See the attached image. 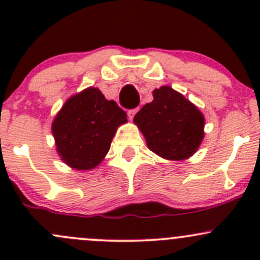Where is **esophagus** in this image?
Instances as JSON below:
<instances>
[{
    "mask_svg": "<svg viewBox=\"0 0 260 260\" xmlns=\"http://www.w3.org/2000/svg\"><path fill=\"white\" fill-rule=\"evenodd\" d=\"M137 112H138V108L131 109V111H128V118H129V119H133V118H135V115H136V113H137Z\"/></svg>",
    "mask_w": 260,
    "mask_h": 260,
    "instance_id": "obj_1",
    "label": "esophagus"
}]
</instances>
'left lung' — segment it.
Listing matches in <instances>:
<instances>
[{"label": "left lung", "mask_w": 260, "mask_h": 260, "mask_svg": "<svg viewBox=\"0 0 260 260\" xmlns=\"http://www.w3.org/2000/svg\"><path fill=\"white\" fill-rule=\"evenodd\" d=\"M148 148L167 159L192 156L204 138V115L170 86L153 91V101L135 115Z\"/></svg>", "instance_id": "1"}]
</instances>
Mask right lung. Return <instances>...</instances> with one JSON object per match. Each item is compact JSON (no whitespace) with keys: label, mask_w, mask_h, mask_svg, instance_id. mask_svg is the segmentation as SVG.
Returning <instances> with one entry per match:
<instances>
[{"label":"right lung","mask_w":260,"mask_h":260,"mask_svg":"<svg viewBox=\"0 0 260 260\" xmlns=\"http://www.w3.org/2000/svg\"><path fill=\"white\" fill-rule=\"evenodd\" d=\"M125 122L127 113L114 101H107L99 89H85L68 99L55 117L57 152L73 169H94L109 151L118 125Z\"/></svg>","instance_id":"add662e5"}]
</instances>
